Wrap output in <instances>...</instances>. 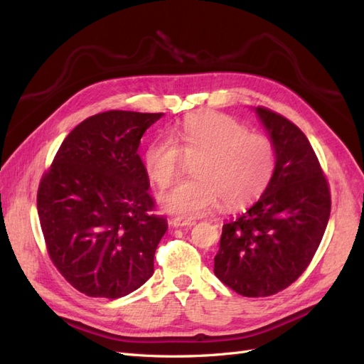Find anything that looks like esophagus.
<instances>
[{
  "label": "esophagus",
  "instance_id": "1",
  "mask_svg": "<svg viewBox=\"0 0 364 364\" xmlns=\"http://www.w3.org/2000/svg\"><path fill=\"white\" fill-rule=\"evenodd\" d=\"M170 223H172L173 227H176V228H186V227H192V225H196V222L192 220V219H184V218H175V219H172L170 220Z\"/></svg>",
  "mask_w": 364,
  "mask_h": 364
}]
</instances>
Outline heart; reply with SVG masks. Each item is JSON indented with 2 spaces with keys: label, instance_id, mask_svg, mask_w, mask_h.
Returning a JSON list of instances; mask_svg holds the SVG:
<instances>
[{
  "label": "heart",
  "instance_id": "b5f03b06",
  "mask_svg": "<svg viewBox=\"0 0 364 364\" xmlns=\"http://www.w3.org/2000/svg\"><path fill=\"white\" fill-rule=\"evenodd\" d=\"M194 178L162 192L164 210L184 218L210 213L222 200L225 208H241L259 198L275 172V145L264 134L230 115L200 112L184 119L172 136L151 141L144 151V168L158 186H168L184 162Z\"/></svg>",
  "mask_w": 364,
  "mask_h": 364
}]
</instances>
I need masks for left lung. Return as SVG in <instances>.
I'll return each instance as SVG.
<instances>
[{"mask_svg":"<svg viewBox=\"0 0 364 364\" xmlns=\"http://www.w3.org/2000/svg\"><path fill=\"white\" fill-rule=\"evenodd\" d=\"M257 114L275 145V172L249 211L222 227L214 274L244 297H267L310 266L326 233L331 197L313 146L297 125L267 107Z\"/></svg>","mask_w":364,"mask_h":364,"instance_id":"obj_1","label":"left lung"}]
</instances>
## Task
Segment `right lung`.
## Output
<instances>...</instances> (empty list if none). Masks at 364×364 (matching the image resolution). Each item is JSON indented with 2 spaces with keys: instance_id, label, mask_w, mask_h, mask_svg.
<instances>
[{
  "instance_id": "add662e5",
  "label": "right lung",
  "mask_w": 364,
  "mask_h": 364,
  "mask_svg": "<svg viewBox=\"0 0 364 364\" xmlns=\"http://www.w3.org/2000/svg\"><path fill=\"white\" fill-rule=\"evenodd\" d=\"M162 112L106 111L81 122L42 175L37 211L50 259L75 289L119 299L153 275L167 231L154 213L141 137Z\"/></svg>"
}]
</instances>
